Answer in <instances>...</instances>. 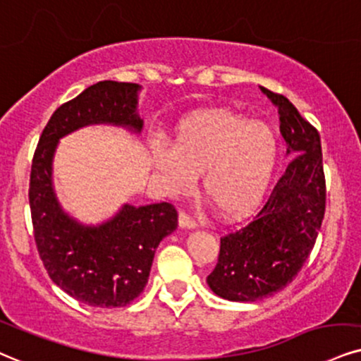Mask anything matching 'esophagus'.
<instances>
[{
	"label": "esophagus",
	"mask_w": 361,
	"mask_h": 361,
	"mask_svg": "<svg viewBox=\"0 0 361 361\" xmlns=\"http://www.w3.org/2000/svg\"><path fill=\"white\" fill-rule=\"evenodd\" d=\"M179 226H180V228H184V229H194V228H197V222H195L194 219H190V217L185 214V212H180V214H179Z\"/></svg>",
	"instance_id": "34e87169"
}]
</instances>
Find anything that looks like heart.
<instances>
[{
  "label": "heart",
  "mask_w": 361,
  "mask_h": 361,
  "mask_svg": "<svg viewBox=\"0 0 361 361\" xmlns=\"http://www.w3.org/2000/svg\"><path fill=\"white\" fill-rule=\"evenodd\" d=\"M279 159L273 127L231 110L194 112L173 128L171 147H152V167L172 195L188 192L195 173L224 219H241L261 201Z\"/></svg>",
  "instance_id": "heart-1"
}]
</instances>
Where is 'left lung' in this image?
<instances>
[{"instance_id": "1", "label": "left lung", "mask_w": 361, "mask_h": 361, "mask_svg": "<svg viewBox=\"0 0 361 361\" xmlns=\"http://www.w3.org/2000/svg\"><path fill=\"white\" fill-rule=\"evenodd\" d=\"M279 114L291 159L257 216L221 238L207 284L229 301H257L281 291L300 273L317 243L326 202L322 140L286 97L261 87Z\"/></svg>"}]
</instances>
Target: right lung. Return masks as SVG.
Returning <instances> with one entry per match:
<instances>
[{"label":"right lung","mask_w":361,"mask_h":361,"mask_svg":"<svg viewBox=\"0 0 361 361\" xmlns=\"http://www.w3.org/2000/svg\"><path fill=\"white\" fill-rule=\"evenodd\" d=\"M140 85L104 80L58 106L43 128L30 176V209L35 243L51 281L80 303L120 308L144 291L155 249L177 228L172 204H123L112 219L87 226L66 214L53 188L58 142L97 123L140 133L137 114Z\"/></svg>","instance_id":"obj_1"}]
</instances>
